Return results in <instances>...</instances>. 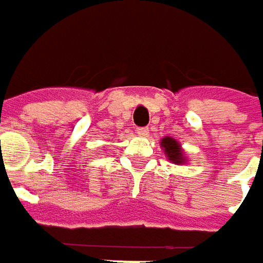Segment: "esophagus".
<instances>
[{
  "label": "esophagus",
  "mask_w": 263,
  "mask_h": 263,
  "mask_svg": "<svg viewBox=\"0 0 263 263\" xmlns=\"http://www.w3.org/2000/svg\"><path fill=\"white\" fill-rule=\"evenodd\" d=\"M137 134L140 137H147L149 135V128H137Z\"/></svg>",
  "instance_id": "1"
}]
</instances>
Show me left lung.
<instances>
[{"label":"left lung","mask_w":263,"mask_h":263,"mask_svg":"<svg viewBox=\"0 0 263 263\" xmlns=\"http://www.w3.org/2000/svg\"><path fill=\"white\" fill-rule=\"evenodd\" d=\"M161 147L167 157L169 161H172L174 164H183L185 163V157H184L183 149H181V144L172 138V137H164L161 140Z\"/></svg>","instance_id":"1"}]
</instances>
